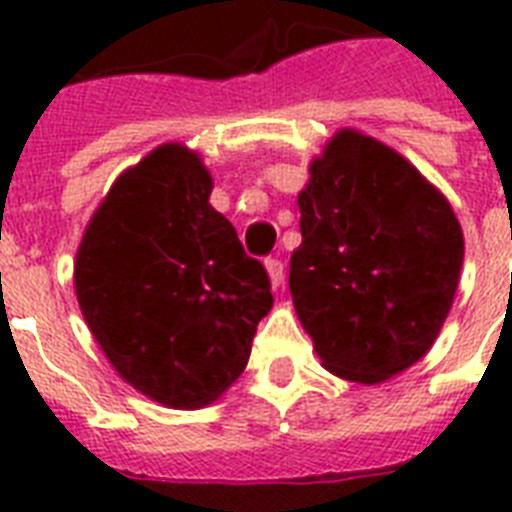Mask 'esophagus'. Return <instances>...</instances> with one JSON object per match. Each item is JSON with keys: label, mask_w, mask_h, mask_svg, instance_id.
I'll use <instances>...</instances> for the list:
<instances>
[{"label": "esophagus", "mask_w": 512, "mask_h": 512, "mask_svg": "<svg viewBox=\"0 0 512 512\" xmlns=\"http://www.w3.org/2000/svg\"><path fill=\"white\" fill-rule=\"evenodd\" d=\"M264 267H267L269 282H272V288H280L282 280H285V272H282V261L280 259H267L264 261Z\"/></svg>", "instance_id": "obj_1"}]
</instances>
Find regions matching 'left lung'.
<instances>
[{
    "label": "left lung",
    "instance_id": "left-lung-1",
    "mask_svg": "<svg viewBox=\"0 0 512 512\" xmlns=\"http://www.w3.org/2000/svg\"><path fill=\"white\" fill-rule=\"evenodd\" d=\"M290 296L322 367L378 386L428 354L463 269L444 192L394 147L338 129L298 192Z\"/></svg>",
    "mask_w": 512,
    "mask_h": 512
}]
</instances>
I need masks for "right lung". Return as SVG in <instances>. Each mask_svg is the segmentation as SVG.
Wrapping results in <instances>:
<instances>
[{
	"instance_id": "obj_1",
	"label": "right lung",
	"mask_w": 512,
	"mask_h": 512,
	"mask_svg": "<svg viewBox=\"0 0 512 512\" xmlns=\"http://www.w3.org/2000/svg\"><path fill=\"white\" fill-rule=\"evenodd\" d=\"M211 171L163 142L118 174L81 237L73 285L113 370L147 399L200 410L243 375L269 277L208 198Z\"/></svg>"
}]
</instances>
